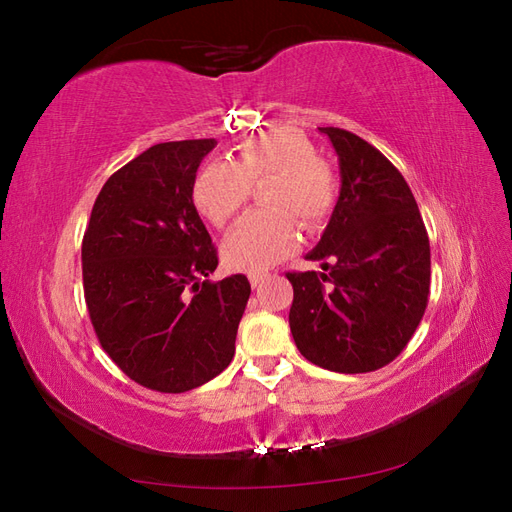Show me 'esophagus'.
Returning <instances> with one entry per match:
<instances>
[{
  "mask_svg": "<svg viewBox=\"0 0 512 512\" xmlns=\"http://www.w3.org/2000/svg\"><path fill=\"white\" fill-rule=\"evenodd\" d=\"M267 273H250V284H252V288H260L262 284H265V280H267Z\"/></svg>",
  "mask_w": 512,
  "mask_h": 512,
  "instance_id": "esophagus-1",
  "label": "esophagus"
}]
</instances>
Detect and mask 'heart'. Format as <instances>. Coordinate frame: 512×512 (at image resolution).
Instances as JSON below:
<instances>
[{"instance_id": "1", "label": "heart", "mask_w": 512, "mask_h": 512, "mask_svg": "<svg viewBox=\"0 0 512 512\" xmlns=\"http://www.w3.org/2000/svg\"><path fill=\"white\" fill-rule=\"evenodd\" d=\"M271 179L258 211L230 232L222 258L230 269L260 273L299 245V224L314 232L337 203V179L318 151L297 130H269L245 138L235 160H211L198 168L192 185L196 209L215 228H226L252 196V185Z\"/></svg>"}]
</instances>
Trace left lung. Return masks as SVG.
Instances as JSON below:
<instances>
[{
  "instance_id": "left-lung-1",
  "label": "left lung",
  "mask_w": 512,
  "mask_h": 512,
  "mask_svg": "<svg viewBox=\"0 0 512 512\" xmlns=\"http://www.w3.org/2000/svg\"><path fill=\"white\" fill-rule=\"evenodd\" d=\"M318 130L337 153L342 190L305 256L327 273H286L294 290L288 322L307 361L365 374L389 365L425 314L429 237L406 179L374 145L342 128Z\"/></svg>"
}]
</instances>
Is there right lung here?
<instances>
[{
  "instance_id": "add662e5",
  "label": "right lung",
  "mask_w": 512,
  "mask_h": 512,
  "mask_svg": "<svg viewBox=\"0 0 512 512\" xmlns=\"http://www.w3.org/2000/svg\"><path fill=\"white\" fill-rule=\"evenodd\" d=\"M215 138L153 145L100 190L83 237V288L100 346L151 391L185 393L230 365L245 275L207 277L218 252L192 200Z\"/></svg>"
}]
</instances>
